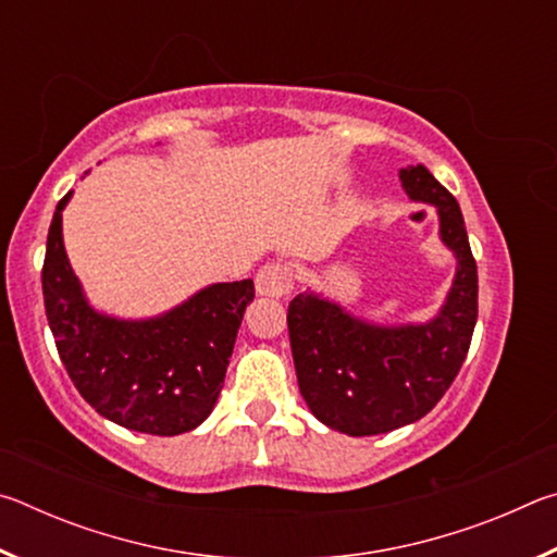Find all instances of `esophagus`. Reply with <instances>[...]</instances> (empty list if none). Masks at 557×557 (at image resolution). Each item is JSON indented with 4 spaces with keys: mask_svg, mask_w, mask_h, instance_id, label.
Listing matches in <instances>:
<instances>
[{
    "mask_svg": "<svg viewBox=\"0 0 557 557\" xmlns=\"http://www.w3.org/2000/svg\"><path fill=\"white\" fill-rule=\"evenodd\" d=\"M292 289V270L285 262H268L256 275V292L260 297H285Z\"/></svg>",
    "mask_w": 557,
    "mask_h": 557,
    "instance_id": "obj_1",
    "label": "esophagus"
}]
</instances>
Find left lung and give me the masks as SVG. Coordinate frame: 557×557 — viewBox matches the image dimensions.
<instances>
[{"mask_svg": "<svg viewBox=\"0 0 557 557\" xmlns=\"http://www.w3.org/2000/svg\"><path fill=\"white\" fill-rule=\"evenodd\" d=\"M400 184L412 201L435 206L440 240L457 258L440 312L422 324H373L312 289L287 309L301 398L319 422L351 437L425 418L465 363L476 324V262L457 199L422 164L400 169Z\"/></svg>", "mask_w": 557, "mask_h": 557, "instance_id": "8db88e82", "label": "left lung"}]
</instances>
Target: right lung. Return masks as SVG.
<instances>
[{"label":"right lung","mask_w":557,"mask_h":557,"mask_svg":"<svg viewBox=\"0 0 557 557\" xmlns=\"http://www.w3.org/2000/svg\"><path fill=\"white\" fill-rule=\"evenodd\" d=\"M55 206L41 272L46 319L78 393L120 428L174 437L209 418L252 280L215 282L149 319H120L90 305L65 256L63 209Z\"/></svg>","instance_id":"add662e5"}]
</instances>
